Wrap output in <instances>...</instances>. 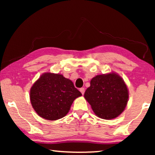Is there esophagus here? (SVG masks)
<instances>
[{
  "instance_id": "34e87169",
  "label": "esophagus",
  "mask_w": 155,
  "mask_h": 155,
  "mask_svg": "<svg viewBox=\"0 0 155 155\" xmlns=\"http://www.w3.org/2000/svg\"><path fill=\"white\" fill-rule=\"evenodd\" d=\"M80 91L81 92V94H84V93H85V88L84 87H81V88H80Z\"/></svg>"
}]
</instances>
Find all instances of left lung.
Listing matches in <instances>:
<instances>
[{
	"label": "left lung",
	"mask_w": 155,
	"mask_h": 155,
	"mask_svg": "<svg viewBox=\"0 0 155 155\" xmlns=\"http://www.w3.org/2000/svg\"><path fill=\"white\" fill-rule=\"evenodd\" d=\"M84 97L96 115L103 119L111 120L124 110L128 92L122 78L115 73H111L94 77Z\"/></svg>",
	"instance_id": "1"
}]
</instances>
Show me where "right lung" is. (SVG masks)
Segmentation results:
<instances>
[{"instance_id": "add662e5", "label": "right lung", "mask_w": 155, "mask_h": 155, "mask_svg": "<svg viewBox=\"0 0 155 155\" xmlns=\"http://www.w3.org/2000/svg\"><path fill=\"white\" fill-rule=\"evenodd\" d=\"M82 94L68 78L59 74L45 73L33 84L31 103L40 117L48 120L64 117L73 101Z\"/></svg>"}]
</instances>
